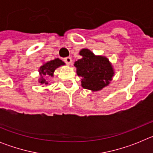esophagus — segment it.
<instances>
[{
    "label": "esophagus",
    "mask_w": 153,
    "mask_h": 153,
    "mask_svg": "<svg viewBox=\"0 0 153 153\" xmlns=\"http://www.w3.org/2000/svg\"><path fill=\"white\" fill-rule=\"evenodd\" d=\"M63 61L67 63V65H70L72 63V59H71V57H66L63 59Z\"/></svg>",
    "instance_id": "34e87169"
}]
</instances>
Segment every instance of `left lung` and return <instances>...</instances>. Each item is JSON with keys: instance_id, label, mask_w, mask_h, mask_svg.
Listing matches in <instances>:
<instances>
[{"instance_id": "left-lung-1", "label": "left lung", "mask_w": 153, "mask_h": 153, "mask_svg": "<svg viewBox=\"0 0 153 153\" xmlns=\"http://www.w3.org/2000/svg\"><path fill=\"white\" fill-rule=\"evenodd\" d=\"M82 58L76 61V74L81 79V85L84 89L98 91L109 85L114 71L107 58L95 56L88 49L81 50Z\"/></svg>"}]
</instances>
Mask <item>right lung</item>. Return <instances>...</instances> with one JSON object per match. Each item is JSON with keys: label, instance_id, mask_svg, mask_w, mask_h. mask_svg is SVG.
Listing matches in <instances>:
<instances>
[{"label": "right lung", "instance_id": "add662e5", "mask_svg": "<svg viewBox=\"0 0 153 153\" xmlns=\"http://www.w3.org/2000/svg\"><path fill=\"white\" fill-rule=\"evenodd\" d=\"M64 64L65 63L58 58L44 63L43 66L40 67V70H39V72H40V78L39 82L42 84H44V83L46 85L48 84V82L46 81V79H44V76H53L54 70Z\"/></svg>", "mask_w": 153, "mask_h": 153}]
</instances>
